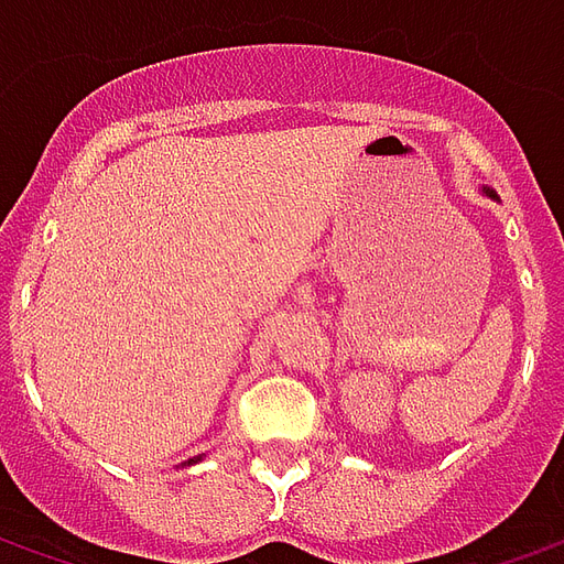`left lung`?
<instances>
[{"instance_id":"8db88e82","label":"left lung","mask_w":564,"mask_h":564,"mask_svg":"<svg viewBox=\"0 0 564 564\" xmlns=\"http://www.w3.org/2000/svg\"><path fill=\"white\" fill-rule=\"evenodd\" d=\"M484 193H486V196H489V198H498L496 193H492V189H489V186H484Z\"/></svg>"}]
</instances>
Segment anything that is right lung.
I'll use <instances>...</instances> for the list:
<instances>
[{"label":"right lung","instance_id":"1","mask_svg":"<svg viewBox=\"0 0 564 564\" xmlns=\"http://www.w3.org/2000/svg\"><path fill=\"white\" fill-rule=\"evenodd\" d=\"M196 462H202V456H193V459H186L184 465H196Z\"/></svg>","mask_w":564,"mask_h":564}]
</instances>
